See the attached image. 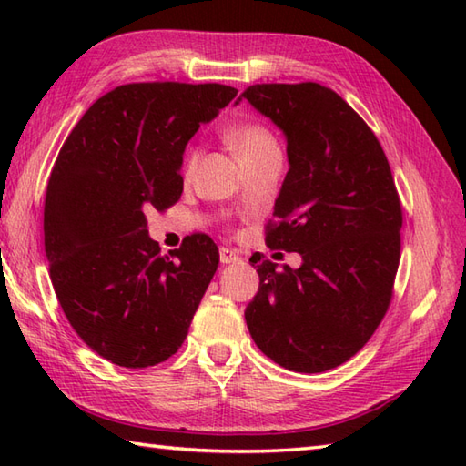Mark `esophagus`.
<instances>
[{"label": "esophagus", "mask_w": 466, "mask_h": 466, "mask_svg": "<svg viewBox=\"0 0 466 466\" xmlns=\"http://www.w3.org/2000/svg\"><path fill=\"white\" fill-rule=\"evenodd\" d=\"M240 260V256L236 254L232 248H220V262L222 264H234V262H238Z\"/></svg>", "instance_id": "esophagus-1"}]
</instances>
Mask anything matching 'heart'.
<instances>
[{"label": "heart", "mask_w": 466, "mask_h": 466, "mask_svg": "<svg viewBox=\"0 0 466 466\" xmlns=\"http://www.w3.org/2000/svg\"><path fill=\"white\" fill-rule=\"evenodd\" d=\"M226 142L242 166L260 160L264 156L280 154V147L274 134L264 124L258 122H244L232 126L226 134ZM198 154H200L198 147H192V150L187 152L186 170H192L194 164L198 162Z\"/></svg>", "instance_id": "b5f03b06"}]
</instances>
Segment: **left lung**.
<instances>
[{
	"label": "left lung",
	"instance_id": "8db88e82",
	"mask_svg": "<svg viewBox=\"0 0 466 466\" xmlns=\"http://www.w3.org/2000/svg\"><path fill=\"white\" fill-rule=\"evenodd\" d=\"M242 97L289 144L290 170L266 246L302 254L299 270L258 264L246 324L284 369H336L370 340L392 300L402 206L389 160L369 124L330 87L256 84Z\"/></svg>",
	"mask_w": 466,
	"mask_h": 466
}]
</instances>
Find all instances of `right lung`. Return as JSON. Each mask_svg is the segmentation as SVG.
I'll list each match as a JSON object with an SVG mask.
<instances>
[{
	"label": "right lung",
	"instance_id": "right-lung-1",
	"mask_svg": "<svg viewBox=\"0 0 466 466\" xmlns=\"http://www.w3.org/2000/svg\"><path fill=\"white\" fill-rule=\"evenodd\" d=\"M236 94L222 84L117 86L57 154L44 206L49 279L72 329L112 364H160L186 340L220 254L202 232L160 254L146 214L180 200L187 140Z\"/></svg>",
	"mask_w": 466,
	"mask_h": 466
}]
</instances>
